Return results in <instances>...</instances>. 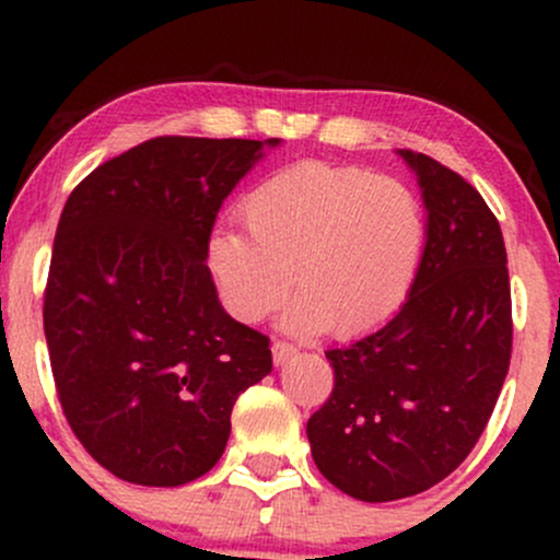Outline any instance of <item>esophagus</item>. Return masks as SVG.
Instances as JSON below:
<instances>
[{"instance_id": "obj_1", "label": "esophagus", "mask_w": 560, "mask_h": 560, "mask_svg": "<svg viewBox=\"0 0 560 560\" xmlns=\"http://www.w3.org/2000/svg\"><path fill=\"white\" fill-rule=\"evenodd\" d=\"M271 350H273V363H276V365H284V363L289 361V358H292L294 352H298V347L289 345V342H281V339H276Z\"/></svg>"}]
</instances>
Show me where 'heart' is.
<instances>
[{"mask_svg": "<svg viewBox=\"0 0 560 560\" xmlns=\"http://www.w3.org/2000/svg\"><path fill=\"white\" fill-rule=\"evenodd\" d=\"M242 218L247 231L218 226L205 244L226 311L266 318L294 281L287 326L337 337L374 329L400 305L427 236L421 199L400 178L316 160L262 178Z\"/></svg>", "mask_w": 560, "mask_h": 560, "instance_id": "heart-1", "label": "heart"}]
</instances>
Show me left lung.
Masks as SVG:
<instances>
[{
    "label": "left lung",
    "instance_id": "8db88e82",
    "mask_svg": "<svg viewBox=\"0 0 560 560\" xmlns=\"http://www.w3.org/2000/svg\"><path fill=\"white\" fill-rule=\"evenodd\" d=\"M400 158L427 208L419 273L382 329L326 350L334 389L307 421L318 471L365 503L419 494L464 464L503 389L513 342L498 218L434 158Z\"/></svg>",
    "mask_w": 560,
    "mask_h": 560
}]
</instances>
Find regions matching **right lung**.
Wrapping results in <instances>:
<instances>
[{"mask_svg": "<svg viewBox=\"0 0 560 560\" xmlns=\"http://www.w3.org/2000/svg\"><path fill=\"white\" fill-rule=\"evenodd\" d=\"M279 139L158 137L70 191L44 289L62 413L102 468L178 487L218 464L231 408L271 374V339L223 311L205 244Z\"/></svg>", "mask_w": 560, "mask_h": 560, "instance_id": "1", "label": "right lung"}]
</instances>
